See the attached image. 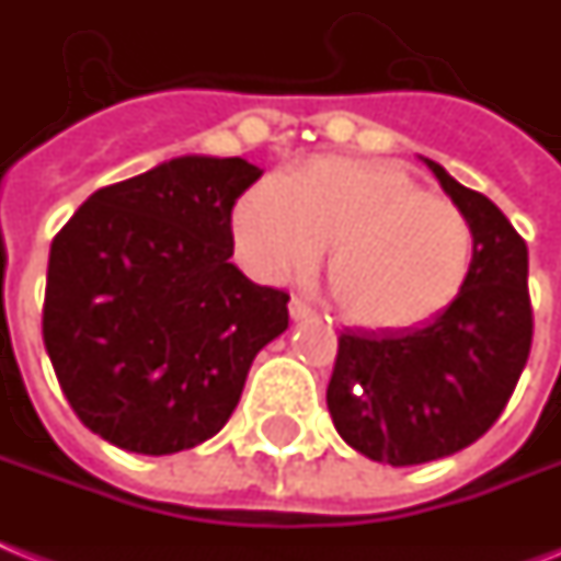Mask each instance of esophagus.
<instances>
[{
  "label": "esophagus",
  "mask_w": 561,
  "mask_h": 561,
  "mask_svg": "<svg viewBox=\"0 0 561 561\" xmlns=\"http://www.w3.org/2000/svg\"><path fill=\"white\" fill-rule=\"evenodd\" d=\"M288 311H290V320H308V317H313V308L308 302H302V299H299V296H294V299H290V305H288Z\"/></svg>",
  "instance_id": "obj_1"
}]
</instances>
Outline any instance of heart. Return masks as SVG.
<instances>
[{
  "mask_svg": "<svg viewBox=\"0 0 561 561\" xmlns=\"http://www.w3.org/2000/svg\"><path fill=\"white\" fill-rule=\"evenodd\" d=\"M241 259L282 279L328 256V294L366 331H407L458 299L472 267V225L389 163L322 154L285 181H262L233 213Z\"/></svg>",
  "mask_w": 561,
  "mask_h": 561,
  "instance_id": "1",
  "label": "heart"
}]
</instances>
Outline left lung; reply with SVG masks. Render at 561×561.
Masks as SVG:
<instances>
[{
	"label": "left lung",
	"mask_w": 561,
	"mask_h": 561,
	"mask_svg": "<svg viewBox=\"0 0 561 561\" xmlns=\"http://www.w3.org/2000/svg\"><path fill=\"white\" fill-rule=\"evenodd\" d=\"M421 161L470 218V279L446 311L417 328H345L325 394L340 438L391 467L476 444L507 407L533 340L525 239L486 195Z\"/></svg>",
	"instance_id": "1"
}]
</instances>
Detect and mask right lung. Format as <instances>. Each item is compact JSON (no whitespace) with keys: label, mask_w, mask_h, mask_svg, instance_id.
<instances>
[{"label":"right lung","mask_w":561,"mask_h":561,"mask_svg":"<svg viewBox=\"0 0 561 561\" xmlns=\"http://www.w3.org/2000/svg\"><path fill=\"white\" fill-rule=\"evenodd\" d=\"M262 170L181 154L103 186L54 236L43 340L77 417L108 444L172 455L213 438L288 294L230 262L233 204Z\"/></svg>","instance_id":"add662e5"}]
</instances>
